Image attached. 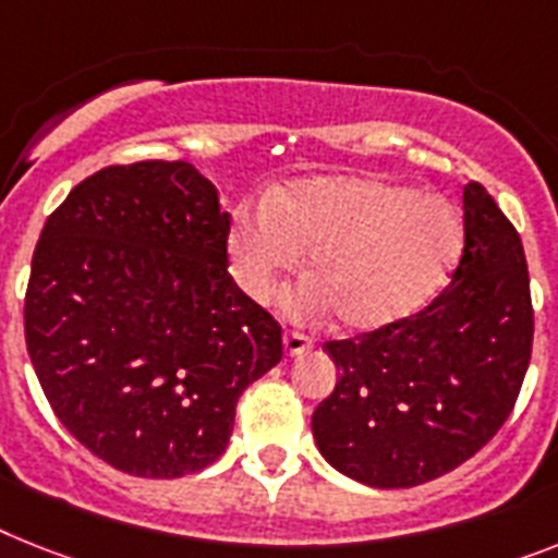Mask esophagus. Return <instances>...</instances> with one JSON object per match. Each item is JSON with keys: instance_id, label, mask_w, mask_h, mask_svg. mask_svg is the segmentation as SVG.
Returning a JSON list of instances; mask_svg holds the SVG:
<instances>
[{"instance_id": "obj_1", "label": "esophagus", "mask_w": 558, "mask_h": 558, "mask_svg": "<svg viewBox=\"0 0 558 558\" xmlns=\"http://www.w3.org/2000/svg\"><path fill=\"white\" fill-rule=\"evenodd\" d=\"M282 342L288 356H299V353H305L313 348V339L307 333H302V330H284Z\"/></svg>"}]
</instances>
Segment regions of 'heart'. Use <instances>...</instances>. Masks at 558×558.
Masks as SVG:
<instances>
[{
    "mask_svg": "<svg viewBox=\"0 0 558 558\" xmlns=\"http://www.w3.org/2000/svg\"><path fill=\"white\" fill-rule=\"evenodd\" d=\"M462 216L441 196L379 179H307L242 210L230 228L233 270L247 296H274L311 253L293 311L333 307L342 325L373 330L430 302L462 253Z\"/></svg>",
    "mask_w": 558,
    "mask_h": 558,
    "instance_id": "1",
    "label": "heart"
}]
</instances>
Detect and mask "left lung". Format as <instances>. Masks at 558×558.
I'll return each instance as SVG.
<instances>
[{
  "label": "left lung",
  "mask_w": 558,
  "mask_h": 558,
  "mask_svg": "<svg viewBox=\"0 0 558 558\" xmlns=\"http://www.w3.org/2000/svg\"><path fill=\"white\" fill-rule=\"evenodd\" d=\"M462 207V259L425 311L322 344L339 376L313 411V439L362 485L445 476L494 439L522 390L533 348L522 239L478 182Z\"/></svg>",
  "instance_id": "obj_1"
}]
</instances>
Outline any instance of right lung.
Returning a JSON list of instances; mask_svg holds the SVG:
<instances>
[{
    "mask_svg": "<svg viewBox=\"0 0 558 558\" xmlns=\"http://www.w3.org/2000/svg\"><path fill=\"white\" fill-rule=\"evenodd\" d=\"M230 214L187 162L110 165L48 216L25 342L50 408L110 468L179 478L225 453L282 325L228 274Z\"/></svg>",
    "mask_w": 558,
    "mask_h": 558,
    "instance_id": "add662e5",
    "label": "right lung"
}]
</instances>
